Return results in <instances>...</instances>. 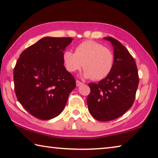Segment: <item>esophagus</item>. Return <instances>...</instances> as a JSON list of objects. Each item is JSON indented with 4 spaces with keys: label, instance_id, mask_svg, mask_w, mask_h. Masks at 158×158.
Instances as JSON below:
<instances>
[{
    "label": "esophagus",
    "instance_id": "34e87169",
    "mask_svg": "<svg viewBox=\"0 0 158 158\" xmlns=\"http://www.w3.org/2000/svg\"><path fill=\"white\" fill-rule=\"evenodd\" d=\"M76 84H77V86H79V85H81L83 84V83L81 82L80 81H79V80H77Z\"/></svg>",
    "mask_w": 158,
    "mask_h": 158
}]
</instances>
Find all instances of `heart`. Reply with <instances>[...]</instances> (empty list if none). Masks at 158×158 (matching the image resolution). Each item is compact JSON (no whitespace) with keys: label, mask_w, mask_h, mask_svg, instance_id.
I'll return each instance as SVG.
<instances>
[{"label":"heart","mask_w":158,"mask_h":158,"mask_svg":"<svg viewBox=\"0 0 158 158\" xmlns=\"http://www.w3.org/2000/svg\"><path fill=\"white\" fill-rule=\"evenodd\" d=\"M63 62L67 70L75 73L81 69L84 63L85 78L100 80L107 77L114 67V57L109 48L98 42L86 40L75 47V52L64 51Z\"/></svg>","instance_id":"obj_1"}]
</instances>
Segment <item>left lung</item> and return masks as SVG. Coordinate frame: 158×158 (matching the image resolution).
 I'll return each instance as SVG.
<instances>
[{"label": "left lung", "instance_id": "8db88e82", "mask_svg": "<svg viewBox=\"0 0 158 158\" xmlns=\"http://www.w3.org/2000/svg\"><path fill=\"white\" fill-rule=\"evenodd\" d=\"M104 39L113 45L114 67L105 79L89 84L87 105L94 118L109 121L121 116L132 106L139 80L135 60L126 48L111 37Z\"/></svg>", "mask_w": 158, "mask_h": 158}]
</instances>
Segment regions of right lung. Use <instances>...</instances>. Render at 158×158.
<instances>
[{"mask_svg": "<svg viewBox=\"0 0 158 158\" xmlns=\"http://www.w3.org/2000/svg\"><path fill=\"white\" fill-rule=\"evenodd\" d=\"M72 37H46L21 53L14 69L17 100L28 113L40 120L58 116L76 87L66 70L62 55Z\"/></svg>", "mask_w": 158, "mask_h": 158, "instance_id": "add662e5", "label": "right lung"}]
</instances>
